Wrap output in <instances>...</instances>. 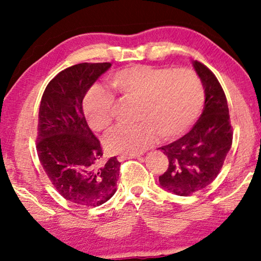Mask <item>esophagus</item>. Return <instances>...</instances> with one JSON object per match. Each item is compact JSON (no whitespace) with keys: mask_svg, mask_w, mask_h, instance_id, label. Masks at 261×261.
I'll return each mask as SVG.
<instances>
[{"mask_svg":"<svg viewBox=\"0 0 261 261\" xmlns=\"http://www.w3.org/2000/svg\"><path fill=\"white\" fill-rule=\"evenodd\" d=\"M140 154H122L120 156H117V159H119V162H123V160L126 159H133V158H139Z\"/></svg>","mask_w":261,"mask_h":261,"instance_id":"esophagus-1","label":"esophagus"}]
</instances>
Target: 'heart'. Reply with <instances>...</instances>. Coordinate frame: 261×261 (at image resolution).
<instances>
[{
  "instance_id": "heart-1",
  "label": "heart",
  "mask_w": 261,
  "mask_h": 261,
  "mask_svg": "<svg viewBox=\"0 0 261 261\" xmlns=\"http://www.w3.org/2000/svg\"><path fill=\"white\" fill-rule=\"evenodd\" d=\"M112 83L121 92L140 98L137 123H119L105 137L112 153L137 154L149 147L156 135L173 139L185 133L197 119L204 92L191 70L137 65L119 71ZM85 116L92 129L102 130L113 120L114 96L92 85L84 97Z\"/></svg>"
}]
</instances>
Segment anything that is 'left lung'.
<instances>
[{
  "label": "left lung",
  "mask_w": 261,
  "mask_h": 261,
  "mask_svg": "<svg viewBox=\"0 0 261 261\" xmlns=\"http://www.w3.org/2000/svg\"><path fill=\"white\" fill-rule=\"evenodd\" d=\"M192 65L204 89L203 112L189 133L159 148L169 159V167L159 177V183L178 196H190L208 187L222 169L233 141L222 87L202 63L195 60Z\"/></svg>",
  "instance_id": "8db88e82"
}]
</instances>
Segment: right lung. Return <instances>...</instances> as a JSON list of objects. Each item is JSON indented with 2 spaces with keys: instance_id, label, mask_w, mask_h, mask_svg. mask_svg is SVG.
I'll list each match as a JSON object with an SVG mask.
<instances>
[{
  "instance_id": "right-lung-1",
  "label": "right lung",
  "mask_w": 261,
  "mask_h": 261,
  "mask_svg": "<svg viewBox=\"0 0 261 261\" xmlns=\"http://www.w3.org/2000/svg\"><path fill=\"white\" fill-rule=\"evenodd\" d=\"M110 63H82L59 72L46 87L39 108L37 151L51 183L67 201L97 206L116 192V156L102 148L83 113V98Z\"/></svg>"
}]
</instances>
